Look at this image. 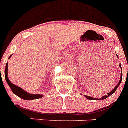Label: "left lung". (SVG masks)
<instances>
[{"label":"left lung","mask_w":128,"mask_h":128,"mask_svg":"<svg viewBox=\"0 0 128 128\" xmlns=\"http://www.w3.org/2000/svg\"><path fill=\"white\" fill-rule=\"evenodd\" d=\"M118 57V56H117ZM119 66L120 68V69H121L122 70V67H121V65H120V64L119 65ZM122 72H121V73H120V80H119V82H118V84H117V85L116 86H115V88H114V89H113L112 90L111 92H110L108 94V95L107 96H102V98H100V99H105L106 98H107L108 97H110V96H111V95H112L115 92V91H116V90H117V88L118 87V86L120 85V82H121V81H122ZM84 97L85 98H86L88 99H90V100H99V99H98V98H92V97H90V96H84Z\"/></svg>","instance_id":"left-lung-1"}]
</instances>
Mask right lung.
<instances>
[{"mask_svg": "<svg viewBox=\"0 0 128 128\" xmlns=\"http://www.w3.org/2000/svg\"><path fill=\"white\" fill-rule=\"evenodd\" d=\"M11 55L10 56L8 59H10L11 58ZM5 79L6 82H8L9 86L10 87L11 90H12V92H13V94L17 96L18 97L20 98L21 99H24V100H32V99H39V98H42L43 96L40 94H29L27 92L25 91L24 90L20 88V86H18L16 85H14L13 84L11 81H10V80L8 79V63H6V68H5Z\"/></svg>", "mask_w": 128, "mask_h": 128, "instance_id": "right-lung-1", "label": "right lung"}]
</instances>
